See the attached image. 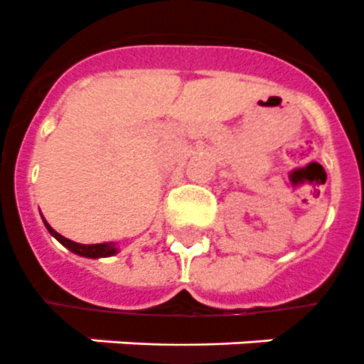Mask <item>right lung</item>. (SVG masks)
I'll list each match as a JSON object with an SVG mask.
<instances>
[{
  "instance_id": "add662e5",
  "label": "right lung",
  "mask_w": 364,
  "mask_h": 364,
  "mask_svg": "<svg viewBox=\"0 0 364 364\" xmlns=\"http://www.w3.org/2000/svg\"><path fill=\"white\" fill-rule=\"evenodd\" d=\"M45 222V220H43ZM46 229L50 232L52 237L60 240V242L65 246L67 250H71L73 254L77 255H82V257H92V259H100V257H110V255L118 254V248H116L114 242H103V244H78V242H73L69 238L62 237L60 232H56L54 229L45 222Z\"/></svg>"
}]
</instances>
